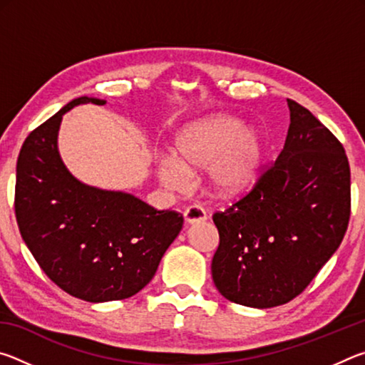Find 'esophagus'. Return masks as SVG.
I'll return each mask as SVG.
<instances>
[{
  "mask_svg": "<svg viewBox=\"0 0 365 365\" xmlns=\"http://www.w3.org/2000/svg\"><path fill=\"white\" fill-rule=\"evenodd\" d=\"M183 215H185V220H187L188 224H196V222H202V220L207 219L205 207L200 206V205L188 206L187 209H185Z\"/></svg>",
  "mask_w": 365,
  "mask_h": 365,
  "instance_id": "obj_1",
  "label": "esophagus"
}]
</instances>
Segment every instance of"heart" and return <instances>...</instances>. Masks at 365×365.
Wrapping results in <instances>:
<instances>
[{
    "instance_id": "heart-1",
    "label": "heart",
    "mask_w": 365,
    "mask_h": 365,
    "mask_svg": "<svg viewBox=\"0 0 365 365\" xmlns=\"http://www.w3.org/2000/svg\"><path fill=\"white\" fill-rule=\"evenodd\" d=\"M177 156L158 159L160 182L172 190L190 185V172L209 169V183L220 196L248 190L261 164V140L251 128L232 117H211L185 128L177 137Z\"/></svg>"
}]
</instances>
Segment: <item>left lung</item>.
<instances>
[{
	"mask_svg": "<svg viewBox=\"0 0 365 365\" xmlns=\"http://www.w3.org/2000/svg\"><path fill=\"white\" fill-rule=\"evenodd\" d=\"M289 127L279 158L248 193L214 212L219 248L212 280L228 301L285 304L301 294L341 243L351 215V172L339 140L288 100Z\"/></svg>",
	"mask_w": 365,
	"mask_h": 365,
	"instance_id": "1",
	"label": "left lung"
}]
</instances>
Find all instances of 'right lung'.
Wrapping results in <instances>:
<instances>
[{
  "instance_id": "obj_1",
  "label": "right lung",
  "mask_w": 365,
  "mask_h": 365,
  "mask_svg": "<svg viewBox=\"0 0 365 365\" xmlns=\"http://www.w3.org/2000/svg\"><path fill=\"white\" fill-rule=\"evenodd\" d=\"M77 98L29 133L16 168L17 225L41 270L71 296L88 302L137 294L182 230L183 215L158 211L138 197L76 180L59 158L56 138Z\"/></svg>"
}]
</instances>
